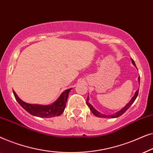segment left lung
<instances>
[{
	"label": "left lung",
	"instance_id": "8db88e82",
	"mask_svg": "<svg viewBox=\"0 0 153 153\" xmlns=\"http://www.w3.org/2000/svg\"><path fill=\"white\" fill-rule=\"evenodd\" d=\"M131 62H132V64L136 67L135 62H134V60H133V59H131ZM138 80H139V83H140V77H139V78H138ZM138 93H139V89H138L137 91H136V93H135V94H134V97H133L132 98H131V100H130V101H129V103L127 104V105L125 106L124 108H123L122 109H121L120 111H118L117 113H116V114H113V115H110V116H109V115H108V116H106V115L102 114H101V113H100L99 111H97V110H95V108H94L93 107V106H92L91 104H89L88 102V100H89V99H88V98H87L86 104H87V105L88 106V107L90 108V109H91L92 113H93V114L94 115H95V116H97V117H100V118H118V117L120 116L121 115H123V114H124V113H125V111H127V109H128V108H129V107H130V106L134 103V102L135 101L136 98L137 97Z\"/></svg>",
	"mask_w": 153,
	"mask_h": 153
}]
</instances>
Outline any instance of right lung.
I'll use <instances>...</instances> for the list:
<instances>
[{"label": "right lung", "mask_w": 153, "mask_h": 153, "mask_svg": "<svg viewBox=\"0 0 153 153\" xmlns=\"http://www.w3.org/2000/svg\"><path fill=\"white\" fill-rule=\"evenodd\" d=\"M71 90L72 88L67 89L62 92L58 99L50 105H39V104L26 103L22 101L20 98H19L14 91L13 93L18 103L30 114L35 116L40 117V118H51V117L60 116L64 111L69 93Z\"/></svg>", "instance_id": "1"}]
</instances>
